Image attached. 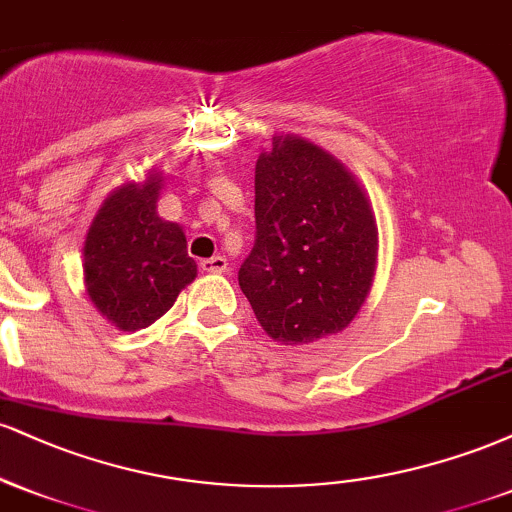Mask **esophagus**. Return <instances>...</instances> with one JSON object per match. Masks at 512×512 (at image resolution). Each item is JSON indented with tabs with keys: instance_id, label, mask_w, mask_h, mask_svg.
<instances>
[{
	"instance_id": "34e87169",
	"label": "esophagus",
	"mask_w": 512,
	"mask_h": 512,
	"mask_svg": "<svg viewBox=\"0 0 512 512\" xmlns=\"http://www.w3.org/2000/svg\"><path fill=\"white\" fill-rule=\"evenodd\" d=\"M199 267H202V272L221 274V272H226V269H228V262H226V257L214 255V257H207V260L199 262Z\"/></svg>"
}]
</instances>
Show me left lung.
Segmentation results:
<instances>
[{
    "label": "left lung",
    "instance_id": "8db88e82",
    "mask_svg": "<svg viewBox=\"0 0 512 512\" xmlns=\"http://www.w3.org/2000/svg\"><path fill=\"white\" fill-rule=\"evenodd\" d=\"M378 228L361 185L298 137L274 139L255 166V245L238 284L269 337L310 344L342 332L366 301Z\"/></svg>",
    "mask_w": 512,
    "mask_h": 512
}]
</instances>
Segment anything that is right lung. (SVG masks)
Instances as JSON below:
<instances>
[{"mask_svg":"<svg viewBox=\"0 0 512 512\" xmlns=\"http://www.w3.org/2000/svg\"><path fill=\"white\" fill-rule=\"evenodd\" d=\"M161 175L122 185L88 228L84 279L93 305L125 332L156 322L197 276L178 223L156 214Z\"/></svg>","mask_w":512,"mask_h":512,"instance_id":"1","label":"right lung"}]
</instances>
